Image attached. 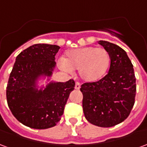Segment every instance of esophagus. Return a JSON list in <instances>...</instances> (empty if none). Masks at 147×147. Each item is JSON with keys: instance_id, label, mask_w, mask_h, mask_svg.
<instances>
[{"instance_id": "esophagus-1", "label": "esophagus", "mask_w": 147, "mask_h": 147, "mask_svg": "<svg viewBox=\"0 0 147 147\" xmlns=\"http://www.w3.org/2000/svg\"><path fill=\"white\" fill-rule=\"evenodd\" d=\"M80 88V83L79 82H76V85H75V89L79 90Z\"/></svg>"}]
</instances>
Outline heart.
I'll return each instance as SVG.
<instances>
[{"instance_id": "heart-1", "label": "heart", "mask_w": 147, "mask_h": 147, "mask_svg": "<svg viewBox=\"0 0 147 147\" xmlns=\"http://www.w3.org/2000/svg\"><path fill=\"white\" fill-rule=\"evenodd\" d=\"M109 63L110 57L106 49L86 46L66 52L64 59L59 61V66L67 72L78 69L82 80L86 82H94L102 79Z\"/></svg>"}]
</instances>
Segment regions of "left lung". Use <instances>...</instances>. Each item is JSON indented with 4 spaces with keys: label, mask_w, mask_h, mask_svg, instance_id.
<instances>
[{
    "label": "left lung",
    "mask_w": 147,
    "mask_h": 147,
    "mask_svg": "<svg viewBox=\"0 0 147 147\" xmlns=\"http://www.w3.org/2000/svg\"><path fill=\"white\" fill-rule=\"evenodd\" d=\"M109 54L108 74L97 82L81 86L84 116L90 123L109 127L123 122L135 104L136 93L134 68L126 52L106 41H99Z\"/></svg>",
    "instance_id": "left-lung-1"
}]
</instances>
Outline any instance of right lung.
Returning a JSON list of instances; mask_svg holds the SVG:
<instances>
[{
	"label": "right lung",
	"instance_id": "1",
	"mask_svg": "<svg viewBox=\"0 0 147 147\" xmlns=\"http://www.w3.org/2000/svg\"><path fill=\"white\" fill-rule=\"evenodd\" d=\"M60 46L35 44L16 58L8 79L6 97L11 113L20 123L34 129L54 127L64 113L75 82H50L37 88L41 76L50 77L56 66L55 56Z\"/></svg>",
	"mask_w": 147,
	"mask_h": 147
}]
</instances>
